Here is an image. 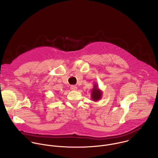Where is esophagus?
I'll return each instance as SVG.
<instances>
[{
  "label": "esophagus",
  "mask_w": 158,
  "mask_h": 158,
  "mask_svg": "<svg viewBox=\"0 0 158 158\" xmlns=\"http://www.w3.org/2000/svg\"><path fill=\"white\" fill-rule=\"evenodd\" d=\"M71 89L72 90V91H76V90L77 89V87L76 85H73L71 86Z\"/></svg>",
  "instance_id": "34e87169"
}]
</instances>
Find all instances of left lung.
<instances>
[{
  "label": "left lung",
  "instance_id": "obj_1",
  "mask_svg": "<svg viewBox=\"0 0 158 158\" xmlns=\"http://www.w3.org/2000/svg\"><path fill=\"white\" fill-rule=\"evenodd\" d=\"M91 94V99L94 102H96L101 99L102 96V92L101 89H99L97 84H94Z\"/></svg>",
  "mask_w": 158,
  "mask_h": 158
}]
</instances>
